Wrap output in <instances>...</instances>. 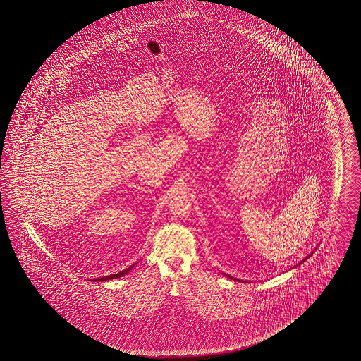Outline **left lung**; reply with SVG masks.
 Listing matches in <instances>:
<instances>
[{"instance_id":"obj_1","label":"left lung","mask_w":361,"mask_h":361,"mask_svg":"<svg viewBox=\"0 0 361 361\" xmlns=\"http://www.w3.org/2000/svg\"><path fill=\"white\" fill-rule=\"evenodd\" d=\"M308 257H309V255H308ZM308 257H307V258H305V259H302V261H301V262H300V264H302V262H304V261H307V259H308ZM224 275H226V276H228L229 279H233V281H241V279H238V278H232V276H231V275H227V274H224Z\"/></svg>"}]
</instances>
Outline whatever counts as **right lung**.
Segmentation results:
<instances>
[{
	"label": "right lung",
	"instance_id": "right-lung-1",
	"mask_svg": "<svg viewBox=\"0 0 361 361\" xmlns=\"http://www.w3.org/2000/svg\"><path fill=\"white\" fill-rule=\"evenodd\" d=\"M135 266V264H132V266H129L128 269H125L123 270L121 273L118 274H112V275H108V276H102V278H95L94 281H109V279H117V278H120V276H123V275H126V274L129 273L130 270H132L133 267Z\"/></svg>",
	"mask_w": 361,
	"mask_h": 361
}]
</instances>
